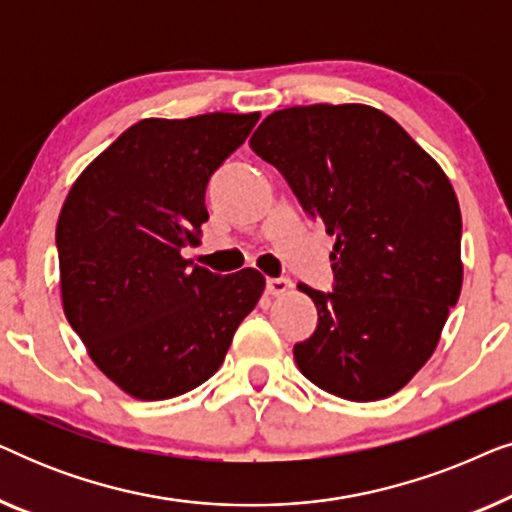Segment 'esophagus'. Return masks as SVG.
Returning <instances> with one entry per match:
<instances>
[{
    "mask_svg": "<svg viewBox=\"0 0 512 512\" xmlns=\"http://www.w3.org/2000/svg\"><path fill=\"white\" fill-rule=\"evenodd\" d=\"M265 289H268L270 296H284V293L291 291V282H289V279H284V277L268 279V286H265Z\"/></svg>",
    "mask_w": 512,
    "mask_h": 512,
    "instance_id": "obj_1",
    "label": "esophagus"
}]
</instances>
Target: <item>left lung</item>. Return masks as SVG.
<instances>
[{
    "label": "left lung",
    "mask_w": 512,
    "mask_h": 512,
    "mask_svg": "<svg viewBox=\"0 0 512 512\" xmlns=\"http://www.w3.org/2000/svg\"><path fill=\"white\" fill-rule=\"evenodd\" d=\"M249 146L335 235V291L298 284L319 312L293 347L300 373L347 401L394 396L436 352L464 282L450 179L394 118L356 102L272 111Z\"/></svg>",
    "instance_id": "obj_1"
}]
</instances>
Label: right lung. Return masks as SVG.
Wrapping results in <instances>:
<instances>
[{"label":"right lung","instance_id":"obj_1","mask_svg":"<svg viewBox=\"0 0 512 512\" xmlns=\"http://www.w3.org/2000/svg\"><path fill=\"white\" fill-rule=\"evenodd\" d=\"M258 116L144 118L69 188L55 228L62 310L132 398L165 401L209 380L263 296L254 268L214 275L181 256L209 219V177Z\"/></svg>","mask_w":512,"mask_h":512}]
</instances>
